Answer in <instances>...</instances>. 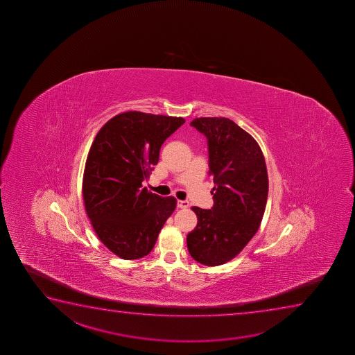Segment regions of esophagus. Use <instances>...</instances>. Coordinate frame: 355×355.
I'll return each mask as SVG.
<instances>
[{
	"label": "esophagus",
	"instance_id": "34e87169",
	"mask_svg": "<svg viewBox=\"0 0 355 355\" xmlns=\"http://www.w3.org/2000/svg\"><path fill=\"white\" fill-rule=\"evenodd\" d=\"M177 207L180 209H187L189 207L188 200H177Z\"/></svg>",
	"mask_w": 355,
	"mask_h": 355
}]
</instances>
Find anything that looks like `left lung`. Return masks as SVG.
<instances>
[{"mask_svg":"<svg viewBox=\"0 0 355 355\" xmlns=\"http://www.w3.org/2000/svg\"><path fill=\"white\" fill-rule=\"evenodd\" d=\"M208 140L211 209L192 207L196 228L187 236L189 253L218 266L241 252L258 232L268 195L263 150L254 138L225 117H198L190 123Z\"/></svg>","mask_w":355,"mask_h":355,"instance_id":"1","label":"left lung"}]
</instances>
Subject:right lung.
Instances as JSON below:
<instances>
[{
    "label": "right lung",
    "mask_w": 355,
    "mask_h": 355,
    "mask_svg": "<svg viewBox=\"0 0 355 355\" xmlns=\"http://www.w3.org/2000/svg\"><path fill=\"white\" fill-rule=\"evenodd\" d=\"M184 122L183 117L125 112L110 119L92 142L84 168V207L102 243L121 259L148 254L175 211V197L141 187L158 164L164 141Z\"/></svg>",
    "instance_id": "add662e5"
}]
</instances>
